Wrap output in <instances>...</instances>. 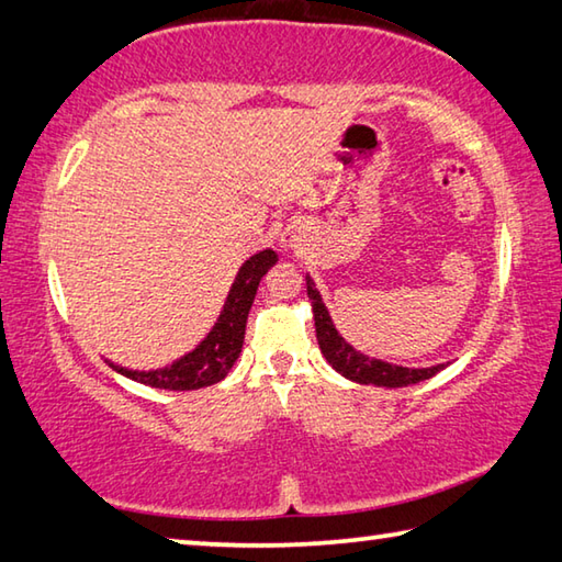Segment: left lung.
<instances>
[{
    "mask_svg": "<svg viewBox=\"0 0 562 562\" xmlns=\"http://www.w3.org/2000/svg\"><path fill=\"white\" fill-rule=\"evenodd\" d=\"M307 297L312 300V312H315V329H317V341H319L322 355H325V359L329 361L335 372L351 379V382L398 389V386L418 384L424 382V379H431L446 367V364H436V367H424V369H408V367L392 364V361H382V359L361 355V351L347 345L345 337H341L337 327L331 325L329 312L325 307V302H322V294L317 292L310 274H307Z\"/></svg>",
    "mask_w": 562,
    "mask_h": 562,
    "instance_id": "left-lung-1",
    "label": "left lung"
}]
</instances>
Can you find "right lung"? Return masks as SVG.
<instances>
[{"mask_svg": "<svg viewBox=\"0 0 562 562\" xmlns=\"http://www.w3.org/2000/svg\"><path fill=\"white\" fill-rule=\"evenodd\" d=\"M274 262H278V252L274 250H262L252 255L250 260H245L243 268L235 274V282L231 292H227V300L215 327L207 331L201 345L173 361L170 367L154 369V372H136V369L119 367L113 361H109V367L133 379V382L154 389H168V392H190V389L217 384L231 372L235 359L240 357L247 315H250L252 300L258 294V284Z\"/></svg>", "mask_w": 562, "mask_h": 562, "instance_id": "right-lung-1", "label": "right lung"}]
</instances>
